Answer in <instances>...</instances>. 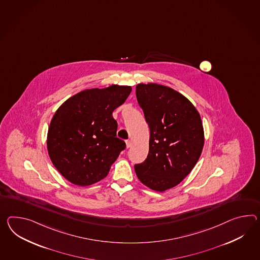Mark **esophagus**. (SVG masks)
I'll list each match as a JSON object with an SVG mask.
<instances>
[{
	"instance_id": "1",
	"label": "esophagus",
	"mask_w": 260,
	"mask_h": 260,
	"mask_svg": "<svg viewBox=\"0 0 260 260\" xmlns=\"http://www.w3.org/2000/svg\"><path fill=\"white\" fill-rule=\"evenodd\" d=\"M126 146H127V148H129L131 146H132V142H131L129 140H127V141H126Z\"/></svg>"
}]
</instances>
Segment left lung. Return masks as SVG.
<instances>
[{"label":"left lung","instance_id":"1","mask_svg":"<svg viewBox=\"0 0 260 260\" xmlns=\"http://www.w3.org/2000/svg\"><path fill=\"white\" fill-rule=\"evenodd\" d=\"M136 98L148 124L149 151L134 165L140 181L157 191L180 183L200 158L204 129L200 114L176 90L157 83H139Z\"/></svg>","mask_w":260,"mask_h":260}]
</instances>
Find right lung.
Masks as SVG:
<instances>
[{
  "label": "right lung",
  "instance_id": "add662e5",
  "mask_svg": "<svg viewBox=\"0 0 260 260\" xmlns=\"http://www.w3.org/2000/svg\"><path fill=\"white\" fill-rule=\"evenodd\" d=\"M131 86L86 89L58 108L48 131L51 161L71 183L88 186L106 177L126 148L116 137L113 112L126 102Z\"/></svg>",
  "mask_w": 260,
  "mask_h": 260
}]
</instances>
